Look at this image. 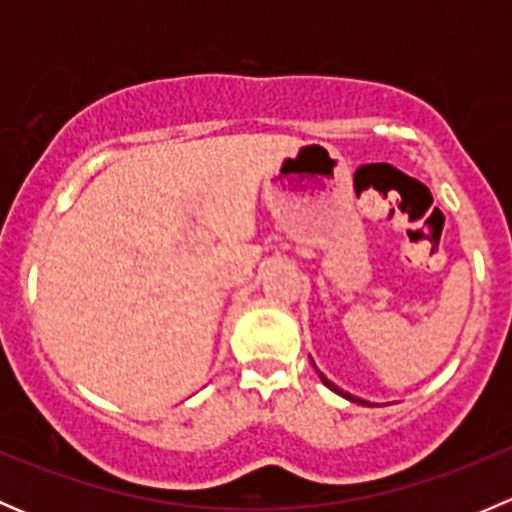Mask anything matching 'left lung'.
Instances as JSON below:
<instances>
[{"label":"left lung","mask_w":512,"mask_h":512,"mask_svg":"<svg viewBox=\"0 0 512 512\" xmlns=\"http://www.w3.org/2000/svg\"><path fill=\"white\" fill-rule=\"evenodd\" d=\"M312 364H314V361H312ZM314 369H317V366H314ZM317 374H319V379H322V384H324V386H327V389H332V391H334V394L344 396V399L354 401V404H361V406H371V404H369V401H364V399H356V396H352V394H347V391H342V389H339V386H337V384H332V381H329V379H327V376H324V374H322V371H319V369H317Z\"/></svg>","instance_id":"obj_1"}]
</instances>
